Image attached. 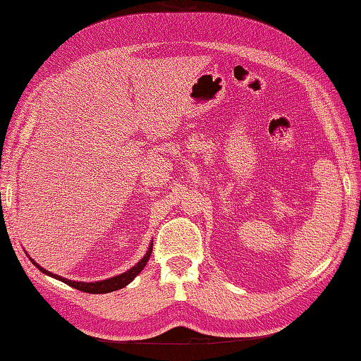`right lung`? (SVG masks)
I'll list each match as a JSON object with an SVG mask.
<instances>
[{"label": "right lung", "instance_id": "obj_1", "mask_svg": "<svg viewBox=\"0 0 361 361\" xmlns=\"http://www.w3.org/2000/svg\"><path fill=\"white\" fill-rule=\"evenodd\" d=\"M151 252H152V243L151 246L148 249V252L145 254V257L142 260H140L135 267H132L129 271H126V273H123L120 276H115V277H110V279H106V281H99V282H75V281H68V279H63L61 276L57 274H53L49 273V271H47L45 268H42L39 263H35L32 259L31 262L35 264L37 268H39L43 274L47 276H51L57 279V281H61L63 283H67L70 286H73V288H76L79 291H84V293H92V294H102V293H110V291H116L120 288H124L128 283H130L134 279L142 273V269L146 267V263H148L149 257H151Z\"/></svg>", "mask_w": 361, "mask_h": 361}]
</instances>
